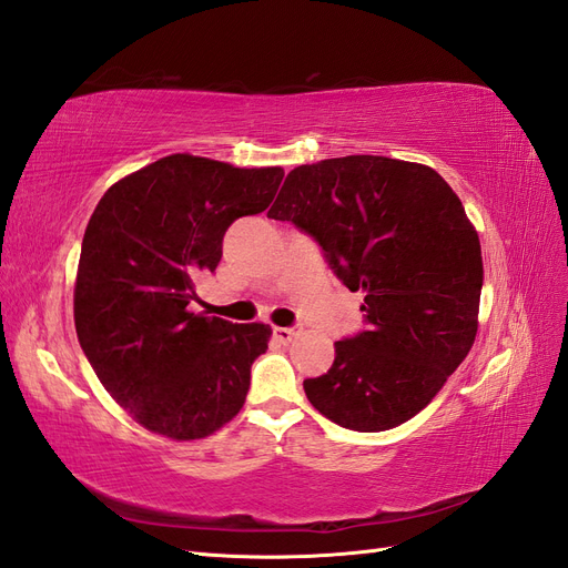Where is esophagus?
Here are the masks:
<instances>
[{
  "mask_svg": "<svg viewBox=\"0 0 568 568\" xmlns=\"http://www.w3.org/2000/svg\"><path fill=\"white\" fill-rule=\"evenodd\" d=\"M298 332H301L298 326H272V336L280 343H288Z\"/></svg>",
  "mask_w": 568,
  "mask_h": 568,
  "instance_id": "34e87169",
  "label": "esophagus"
}]
</instances>
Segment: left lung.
<instances>
[{
  "label": "left lung",
  "mask_w": 568,
  "mask_h": 568,
  "mask_svg": "<svg viewBox=\"0 0 568 568\" xmlns=\"http://www.w3.org/2000/svg\"><path fill=\"white\" fill-rule=\"evenodd\" d=\"M272 220L320 244L365 329L336 341L307 400L351 432H388L432 403L474 346L484 261L464 205L434 168L386 156L291 170Z\"/></svg>",
  "instance_id": "1"
}]
</instances>
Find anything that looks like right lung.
<instances>
[{
    "mask_svg": "<svg viewBox=\"0 0 568 568\" xmlns=\"http://www.w3.org/2000/svg\"><path fill=\"white\" fill-rule=\"evenodd\" d=\"M282 168L173 153L115 182L84 230L75 332L99 382L149 432L205 438L244 407L267 324L189 311L234 220L263 213Z\"/></svg>",
    "mask_w": 568,
    "mask_h": 568,
    "instance_id": "1",
    "label": "right lung"
}]
</instances>
